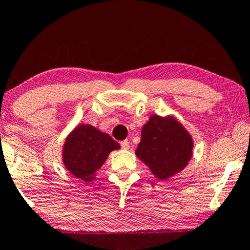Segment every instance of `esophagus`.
I'll return each instance as SVG.
<instances>
[{
	"label": "esophagus",
	"mask_w": 250,
	"mask_h": 250,
	"mask_svg": "<svg viewBox=\"0 0 250 250\" xmlns=\"http://www.w3.org/2000/svg\"><path fill=\"white\" fill-rule=\"evenodd\" d=\"M121 146H122V149H124V150H128V149L130 148V144H129V141H128V140L122 141V142H121Z\"/></svg>",
	"instance_id": "obj_1"
}]
</instances>
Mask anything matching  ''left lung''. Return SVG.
Segmentation results:
<instances>
[{"mask_svg":"<svg viewBox=\"0 0 250 250\" xmlns=\"http://www.w3.org/2000/svg\"><path fill=\"white\" fill-rule=\"evenodd\" d=\"M193 139L175 117L152 114L141 130L136 154L160 180L177 175L192 158Z\"/></svg>","mask_w":250,"mask_h":250,"instance_id":"1","label":"left lung"}]
</instances>
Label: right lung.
I'll return each instance as SVG.
<instances>
[{"mask_svg": "<svg viewBox=\"0 0 250 250\" xmlns=\"http://www.w3.org/2000/svg\"><path fill=\"white\" fill-rule=\"evenodd\" d=\"M120 146L109 134L91 125H79L69 133L63 145L64 167L79 179L90 182L104 164L109 153Z\"/></svg>", "mask_w": 250, "mask_h": 250, "instance_id": "add662e5", "label": "right lung"}]
</instances>
